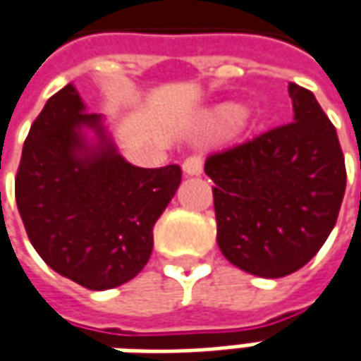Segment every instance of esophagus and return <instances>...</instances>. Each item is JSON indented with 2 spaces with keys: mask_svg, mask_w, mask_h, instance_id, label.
<instances>
[{
  "mask_svg": "<svg viewBox=\"0 0 361 361\" xmlns=\"http://www.w3.org/2000/svg\"><path fill=\"white\" fill-rule=\"evenodd\" d=\"M181 169H183L185 176H200L202 169H204V159H202V156L185 157L183 164H181Z\"/></svg>",
  "mask_w": 361,
  "mask_h": 361,
  "instance_id": "1",
  "label": "esophagus"
}]
</instances>
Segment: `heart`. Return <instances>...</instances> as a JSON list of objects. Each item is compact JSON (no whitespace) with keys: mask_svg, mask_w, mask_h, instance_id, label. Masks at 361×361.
Segmentation results:
<instances>
[{"mask_svg":"<svg viewBox=\"0 0 361 361\" xmlns=\"http://www.w3.org/2000/svg\"><path fill=\"white\" fill-rule=\"evenodd\" d=\"M243 118V109L235 104H224V106H218L216 109H212L207 114V123L214 126V128H219V130H226V128H231L235 123H240Z\"/></svg>","mask_w":361,"mask_h":361,"instance_id":"1","label":"heart"}]
</instances>
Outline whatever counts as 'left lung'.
Listing matches in <instances>:
<instances>
[{
    "label": "left lung",
    "instance_id": "left-lung-1",
    "mask_svg": "<svg viewBox=\"0 0 361 361\" xmlns=\"http://www.w3.org/2000/svg\"><path fill=\"white\" fill-rule=\"evenodd\" d=\"M288 92L292 123L205 159L219 250L259 278L304 267L334 230L345 192L336 128L310 90L290 83Z\"/></svg>",
    "mask_w": 361,
    "mask_h": 361
}]
</instances>
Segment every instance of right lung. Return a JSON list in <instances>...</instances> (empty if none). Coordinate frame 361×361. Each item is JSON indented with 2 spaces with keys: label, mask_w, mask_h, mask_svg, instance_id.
<instances>
[{
  "label": "right lung",
  "mask_w": 361,
  "mask_h": 361,
  "mask_svg": "<svg viewBox=\"0 0 361 361\" xmlns=\"http://www.w3.org/2000/svg\"><path fill=\"white\" fill-rule=\"evenodd\" d=\"M94 133L90 140L87 131ZM181 181L180 166L137 168L69 83L25 137L16 202L47 266L87 290L133 280L154 250V226Z\"/></svg>",
  "instance_id": "obj_1"
}]
</instances>
